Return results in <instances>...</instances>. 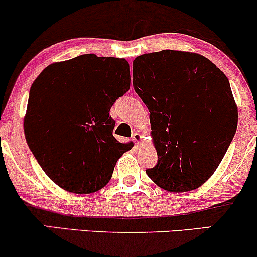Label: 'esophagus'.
Listing matches in <instances>:
<instances>
[{
	"mask_svg": "<svg viewBox=\"0 0 257 257\" xmlns=\"http://www.w3.org/2000/svg\"><path fill=\"white\" fill-rule=\"evenodd\" d=\"M143 139H144V137H143V134H141V133H139V132H135L134 134H133V137H132V140L134 141L135 144H141V141H143Z\"/></svg>",
	"mask_w": 257,
	"mask_h": 257,
	"instance_id": "1",
	"label": "esophagus"
}]
</instances>
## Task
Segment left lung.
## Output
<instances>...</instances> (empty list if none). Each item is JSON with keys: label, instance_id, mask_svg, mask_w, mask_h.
<instances>
[{"label": "left lung", "instance_id": "left-lung-1", "mask_svg": "<svg viewBox=\"0 0 257 257\" xmlns=\"http://www.w3.org/2000/svg\"><path fill=\"white\" fill-rule=\"evenodd\" d=\"M133 85L150 111L158 156L149 178L168 192H188L210 179L231 144L238 108L228 78L208 58L166 51L133 61Z\"/></svg>", "mask_w": 257, "mask_h": 257}]
</instances>
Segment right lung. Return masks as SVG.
I'll return each instance as SVG.
<instances>
[{
	"mask_svg": "<svg viewBox=\"0 0 257 257\" xmlns=\"http://www.w3.org/2000/svg\"><path fill=\"white\" fill-rule=\"evenodd\" d=\"M131 88L125 59L84 54L46 67L31 85L26 143L59 187L93 193L108 184L133 143L112 135L110 108Z\"/></svg>",
	"mask_w": 257,
	"mask_h": 257,
	"instance_id": "obj_1",
	"label": "right lung"
}]
</instances>
